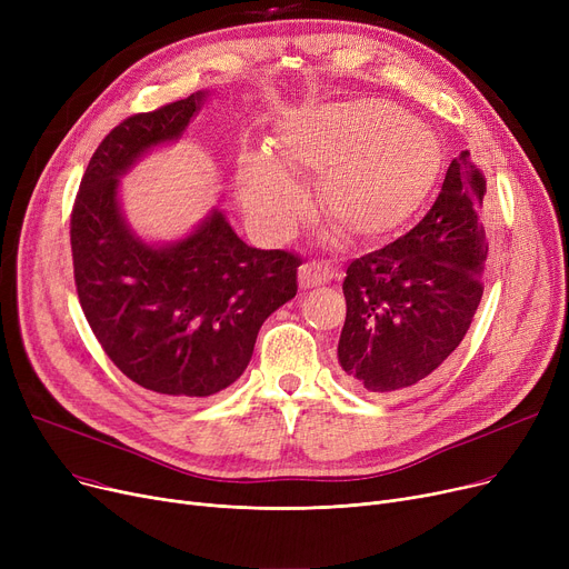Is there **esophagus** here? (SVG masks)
Instances as JSON below:
<instances>
[{
    "label": "esophagus",
    "instance_id": "obj_1",
    "mask_svg": "<svg viewBox=\"0 0 569 569\" xmlns=\"http://www.w3.org/2000/svg\"><path fill=\"white\" fill-rule=\"evenodd\" d=\"M335 279V269L330 264L322 262H307L300 267V286L307 288H316V286H325L327 281Z\"/></svg>",
    "mask_w": 569,
    "mask_h": 569
}]
</instances>
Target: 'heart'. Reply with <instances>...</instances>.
<instances>
[{"label":"heart","mask_w":569,"mask_h":569,"mask_svg":"<svg viewBox=\"0 0 569 569\" xmlns=\"http://www.w3.org/2000/svg\"><path fill=\"white\" fill-rule=\"evenodd\" d=\"M274 157L237 161V196L249 223L267 239L288 237L309 207L295 177H320L327 217L362 239L403 226L431 193L442 149L420 119L382 99L325 103L283 117Z\"/></svg>","instance_id":"b5f03b06"}]
</instances>
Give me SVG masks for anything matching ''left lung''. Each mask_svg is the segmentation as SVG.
Segmentation results:
<instances>
[{"instance_id": "1", "label": "left lung", "mask_w": 569, "mask_h": 569, "mask_svg": "<svg viewBox=\"0 0 569 569\" xmlns=\"http://www.w3.org/2000/svg\"><path fill=\"white\" fill-rule=\"evenodd\" d=\"M487 182L461 152L410 232L350 262L337 357L367 395H406L425 385L463 341L482 300Z\"/></svg>"}]
</instances>
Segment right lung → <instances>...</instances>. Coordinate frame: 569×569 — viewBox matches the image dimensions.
<instances>
[{"label": "right lung", "instance_id": "right-lung-1", "mask_svg": "<svg viewBox=\"0 0 569 569\" xmlns=\"http://www.w3.org/2000/svg\"><path fill=\"white\" fill-rule=\"evenodd\" d=\"M209 92L114 127L89 161L71 214L84 318L112 365L149 392L204 399L251 362L262 322L297 295L288 251L253 249L214 207L172 242H147L124 217L122 179L157 147L182 140Z\"/></svg>", "mask_w": 569, "mask_h": 569}]
</instances>
